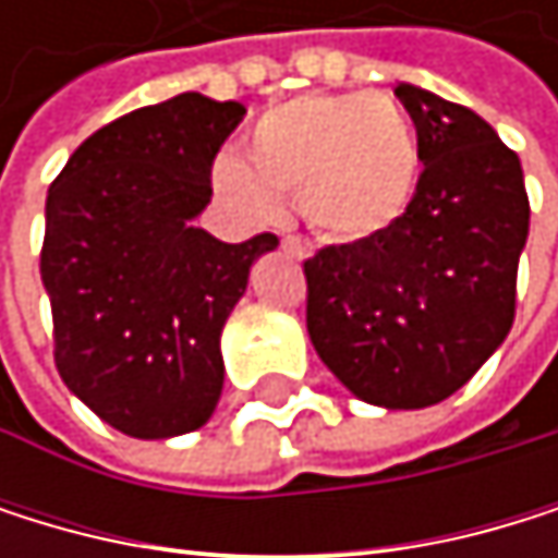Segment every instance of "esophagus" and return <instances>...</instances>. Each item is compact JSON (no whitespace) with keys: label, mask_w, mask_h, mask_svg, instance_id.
<instances>
[{"label":"esophagus","mask_w":558,"mask_h":558,"mask_svg":"<svg viewBox=\"0 0 558 558\" xmlns=\"http://www.w3.org/2000/svg\"><path fill=\"white\" fill-rule=\"evenodd\" d=\"M281 247H284L288 254L301 257V260H304V257H311V251H314L304 238H294V233H288V238H281Z\"/></svg>","instance_id":"34e87169"}]
</instances>
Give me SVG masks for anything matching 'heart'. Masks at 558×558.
<instances>
[{
  "instance_id": "b5f03b06",
  "label": "heart",
  "mask_w": 558,
  "mask_h": 558,
  "mask_svg": "<svg viewBox=\"0 0 558 558\" xmlns=\"http://www.w3.org/2000/svg\"><path fill=\"white\" fill-rule=\"evenodd\" d=\"M422 136L388 96L307 93L264 113L241 160L214 167L220 194L251 217H274L298 194L304 220L335 241H375L409 214L422 183Z\"/></svg>"
}]
</instances>
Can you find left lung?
<instances>
[{"mask_svg":"<svg viewBox=\"0 0 558 558\" xmlns=\"http://www.w3.org/2000/svg\"><path fill=\"white\" fill-rule=\"evenodd\" d=\"M395 96L422 136L418 194L381 238L304 260L307 335L361 401L428 409L512 328L529 197L515 149L469 106L412 83Z\"/></svg>","mask_w":558,"mask_h":558,"instance_id":"8db88e82","label":"left lung"}]
</instances>
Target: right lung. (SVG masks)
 I'll list each match as a JSON object with an SVG mask.
<instances>
[{"instance_id": "obj_1", "label": "right lung", "mask_w": 558, "mask_h": 558, "mask_svg": "<svg viewBox=\"0 0 558 558\" xmlns=\"http://www.w3.org/2000/svg\"><path fill=\"white\" fill-rule=\"evenodd\" d=\"M241 102L180 93L96 130L46 197L39 254L66 388L133 438L186 435L217 409L220 331L274 233L223 244L194 217Z\"/></svg>"}]
</instances>
